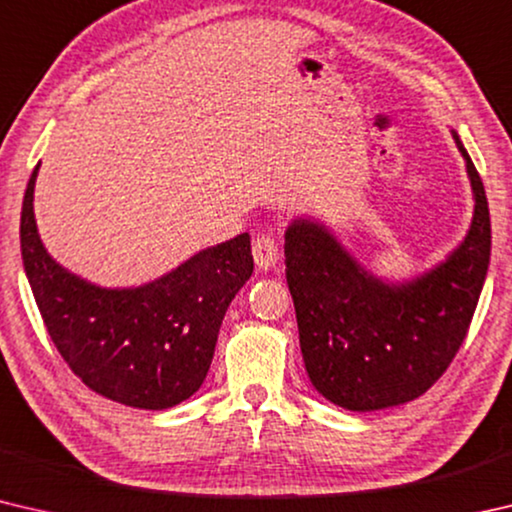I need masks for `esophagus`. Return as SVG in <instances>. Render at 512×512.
I'll return each instance as SVG.
<instances>
[{
    "instance_id": "obj_1",
    "label": "esophagus",
    "mask_w": 512,
    "mask_h": 512,
    "mask_svg": "<svg viewBox=\"0 0 512 512\" xmlns=\"http://www.w3.org/2000/svg\"><path fill=\"white\" fill-rule=\"evenodd\" d=\"M253 257H255V264L259 268H273L277 264V259H280V241H277L275 235L271 232H264V235H259L253 244Z\"/></svg>"
}]
</instances>
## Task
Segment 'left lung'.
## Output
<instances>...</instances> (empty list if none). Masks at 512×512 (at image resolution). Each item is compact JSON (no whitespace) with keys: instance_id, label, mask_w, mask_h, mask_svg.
Masks as SVG:
<instances>
[{"instance_id":"obj_1","label":"left lung","mask_w":512,"mask_h":512,"mask_svg":"<svg viewBox=\"0 0 512 512\" xmlns=\"http://www.w3.org/2000/svg\"><path fill=\"white\" fill-rule=\"evenodd\" d=\"M474 192L470 232L447 262L406 284L363 271L323 225L284 235L287 284L311 384L350 411H377L427 393L454 361L490 264V212L479 171L454 133Z\"/></svg>"}]
</instances>
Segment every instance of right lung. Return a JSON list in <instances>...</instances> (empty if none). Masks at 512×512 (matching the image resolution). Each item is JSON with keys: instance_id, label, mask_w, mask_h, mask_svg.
I'll return each instance as SVG.
<instances>
[{"instance_id": "1", "label": "right lung", "mask_w": 512, "mask_h": 512, "mask_svg": "<svg viewBox=\"0 0 512 512\" xmlns=\"http://www.w3.org/2000/svg\"><path fill=\"white\" fill-rule=\"evenodd\" d=\"M33 169L22 203L20 244L33 298L69 370L94 393L162 411L201 388L232 298L253 275L244 232L137 289H101L47 255L33 216Z\"/></svg>"}]
</instances>
